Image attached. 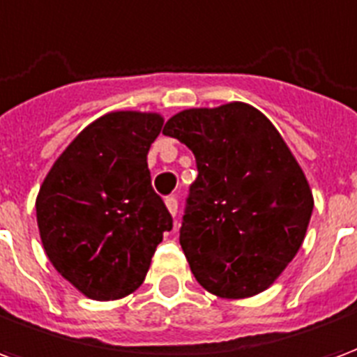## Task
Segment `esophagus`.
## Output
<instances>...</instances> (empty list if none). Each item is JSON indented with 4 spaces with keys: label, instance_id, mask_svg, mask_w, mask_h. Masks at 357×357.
Segmentation results:
<instances>
[{
    "label": "esophagus",
    "instance_id": "34e87169",
    "mask_svg": "<svg viewBox=\"0 0 357 357\" xmlns=\"http://www.w3.org/2000/svg\"><path fill=\"white\" fill-rule=\"evenodd\" d=\"M166 208H168V212H170L172 216H176L178 214V199L174 197V195H170V197H166Z\"/></svg>",
    "mask_w": 357,
    "mask_h": 357
}]
</instances>
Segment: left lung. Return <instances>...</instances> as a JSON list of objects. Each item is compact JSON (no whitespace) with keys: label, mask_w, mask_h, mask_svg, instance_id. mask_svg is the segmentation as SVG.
Returning <instances> with one entry per match:
<instances>
[{"label":"left lung","mask_w":357,"mask_h":357,"mask_svg":"<svg viewBox=\"0 0 357 357\" xmlns=\"http://www.w3.org/2000/svg\"><path fill=\"white\" fill-rule=\"evenodd\" d=\"M193 151L179 243L197 281L222 298L268 289L306 237L314 197L275 126L245 102L189 109L162 130Z\"/></svg>","instance_id":"8db88e82"}]
</instances>
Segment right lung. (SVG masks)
<instances>
[{
	"mask_svg": "<svg viewBox=\"0 0 357 357\" xmlns=\"http://www.w3.org/2000/svg\"><path fill=\"white\" fill-rule=\"evenodd\" d=\"M162 122L151 112L105 114L65 149L40 187L36 216L45 255L88 298L135 291L172 229L147 166Z\"/></svg>",
	"mask_w": 357,
	"mask_h": 357,
	"instance_id": "1",
	"label": "right lung"
}]
</instances>
